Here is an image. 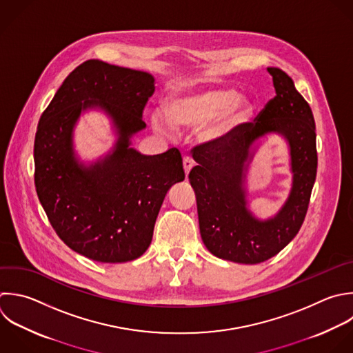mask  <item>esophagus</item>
Returning <instances> with one entry per match:
<instances>
[{
	"label": "esophagus",
	"mask_w": 353,
	"mask_h": 353,
	"mask_svg": "<svg viewBox=\"0 0 353 353\" xmlns=\"http://www.w3.org/2000/svg\"><path fill=\"white\" fill-rule=\"evenodd\" d=\"M193 165H194V163H193L192 157L185 156V157H183V170H185V174H186V175H189V172H190V170H192Z\"/></svg>",
	"instance_id": "esophagus-1"
}]
</instances>
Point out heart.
Returning a JSON list of instances; mask_svg holds the SVG:
<instances>
[{"instance_id":"1","label":"heart","mask_w":353,"mask_h":353,"mask_svg":"<svg viewBox=\"0 0 353 353\" xmlns=\"http://www.w3.org/2000/svg\"><path fill=\"white\" fill-rule=\"evenodd\" d=\"M252 114V105L232 87H216L197 92H175L164 102V112L150 113L153 128L171 135L175 127H192L201 123L196 135L211 143L223 139Z\"/></svg>"}]
</instances>
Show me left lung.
Listing matches in <instances>:
<instances>
[{
	"mask_svg": "<svg viewBox=\"0 0 353 353\" xmlns=\"http://www.w3.org/2000/svg\"><path fill=\"white\" fill-rule=\"evenodd\" d=\"M276 97L256 116L223 139L193 148L197 165L189 181L196 193L203 243L218 258L259 263L279 254L301 229L317 171L316 127L312 110L283 70L268 68ZM289 143L293 186L282 210L261 221L246 208L243 181L252 143L266 133Z\"/></svg>",
	"mask_w": 353,
	"mask_h": 353,
	"instance_id": "8db88e82",
	"label": "left lung"
}]
</instances>
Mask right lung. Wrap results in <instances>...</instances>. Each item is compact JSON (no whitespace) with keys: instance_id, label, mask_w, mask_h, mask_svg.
Wrapping results in <instances>:
<instances>
[{"instance_id":"obj_1","label":"right lung","mask_w":353,"mask_h":353,"mask_svg":"<svg viewBox=\"0 0 353 353\" xmlns=\"http://www.w3.org/2000/svg\"><path fill=\"white\" fill-rule=\"evenodd\" d=\"M154 77L91 59L76 68L40 117L34 139V183L61 240L98 262L139 258L150 245L168 189L185 179L176 148L141 154L131 137L146 127L143 109ZM112 119L119 138L105 159L85 166L72 149V130L88 108Z\"/></svg>"}]
</instances>
